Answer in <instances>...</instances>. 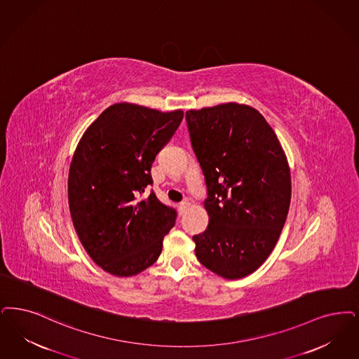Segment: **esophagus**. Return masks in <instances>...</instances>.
I'll return each instance as SVG.
<instances>
[{"mask_svg":"<svg viewBox=\"0 0 359 359\" xmlns=\"http://www.w3.org/2000/svg\"><path fill=\"white\" fill-rule=\"evenodd\" d=\"M189 207V203L188 201H182L180 204H179V211H180V214H183L184 211H186L187 208Z\"/></svg>","mask_w":359,"mask_h":359,"instance_id":"1","label":"esophagus"}]
</instances>
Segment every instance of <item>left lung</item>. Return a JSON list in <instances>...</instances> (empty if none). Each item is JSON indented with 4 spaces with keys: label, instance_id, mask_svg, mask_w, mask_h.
<instances>
[{
    "label": "left lung",
    "instance_id": "obj_1",
    "mask_svg": "<svg viewBox=\"0 0 359 359\" xmlns=\"http://www.w3.org/2000/svg\"><path fill=\"white\" fill-rule=\"evenodd\" d=\"M204 175L208 227L195 235L201 264L241 279L270 257L286 223L291 175L273 129L258 111L226 102L186 112Z\"/></svg>",
    "mask_w": 359,
    "mask_h": 359
}]
</instances>
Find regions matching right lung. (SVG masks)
<instances>
[{
	"label": "right lung",
	"instance_id": "1",
	"mask_svg": "<svg viewBox=\"0 0 359 359\" xmlns=\"http://www.w3.org/2000/svg\"><path fill=\"white\" fill-rule=\"evenodd\" d=\"M184 112L132 102L108 107L81 136L68 175L73 227L90 259L115 276L152 266L176 212L158 201L151 167Z\"/></svg>",
	"mask_w": 359,
	"mask_h": 359
}]
</instances>
